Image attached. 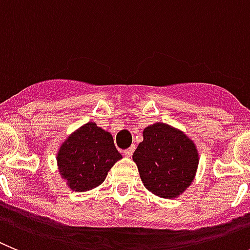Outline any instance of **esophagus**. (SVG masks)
Returning <instances> with one entry per match:
<instances>
[{"instance_id": "obj_1", "label": "esophagus", "mask_w": 250, "mask_h": 250, "mask_svg": "<svg viewBox=\"0 0 250 250\" xmlns=\"http://www.w3.org/2000/svg\"><path fill=\"white\" fill-rule=\"evenodd\" d=\"M133 152H134V146H132V147H129L128 149H125L123 153H125V157H130L132 154H133Z\"/></svg>"}]
</instances>
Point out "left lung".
Here are the masks:
<instances>
[{
	"label": "left lung",
	"instance_id": "8db88e82",
	"mask_svg": "<svg viewBox=\"0 0 250 250\" xmlns=\"http://www.w3.org/2000/svg\"><path fill=\"white\" fill-rule=\"evenodd\" d=\"M132 158L146 188L166 199L177 198L192 184L199 163L193 139L162 122L143 129V141Z\"/></svg>",
	"mask_w": 250,
	"mask_h": 250
}]
</instances>
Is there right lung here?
Masks as SVG:
<instances>
[{"instance_id":"obj_1","label":"right lung","mask_w":250,"mask_h":250,"mask_svg":"<svg viewBox=\"0 0 250 250\" xmlns=\"http://www.w3.org/2000/svg\"><path fill=\"white\" fill-rule=\"evenodd\" d=\"M56 158L61 177L68 188L87 192L104 182L114 163L122 159V154L116 149L109 132L88 122L62 142Z\"/></svg>"}]
</instances>
